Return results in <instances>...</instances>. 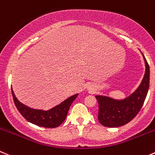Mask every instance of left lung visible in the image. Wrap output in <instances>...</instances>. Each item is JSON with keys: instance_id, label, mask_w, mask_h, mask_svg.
<instances>
[{"instance_id": "left-lung-1", "label": "left lung", "mask_w": 155, "mask_h": 155, "mask_svg": "<svg viewBox=\"0 0 155 155\" xmlns=\"http://www.w3.org/2000/svg\"><path fill=\"white\" fill-rule=\"evenodd\" d=\"M145 73L138 89L123 100H114L105 96H96L99 104L98 120L106 127H119L127 124L137 116L142 107L149 88L150 68L144 54Z\"/></svg>"}]
</instances>
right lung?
<instances>
[{"label":"right lung","mask_w":155,"mask_h":155,"mask_svg":"<svg viewBox=\"0 0 155 155\" xmlns=\"http://www.w3.org/2000/svg\"><path fill=\"white\" fill-rule=\"evenodd\" d=\"M11 93L14 104L20 114L29 123L45 128H56L60 126L66 119L70 106L78 95L77 94L71 96L59 105L53 107L49 110L44 111L41 110H34L26 107L17 100L12 89Z\"/></svg>","instance_id":"add662e5"}]
</instances>
